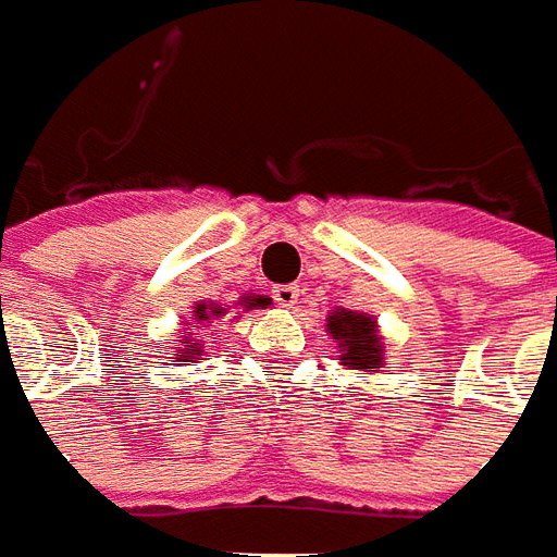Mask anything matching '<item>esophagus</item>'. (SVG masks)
<instances>
[{
  "instance_id": "1",
  "label": "esophagus",
  "mask_w": 557,
  "mask_h": 557,
  "mask_svg": "<svg viewBox=\"0 0 557 557\" xmlns=\"http://www.w3.org/2000/svg\"><path fill=\"white\" fill-rule=\"evenodd\" d=\"M273 299L282 308H294L296 299H299V287L296 284H278L273 290Z\"/></svg>"
}]
</instances>
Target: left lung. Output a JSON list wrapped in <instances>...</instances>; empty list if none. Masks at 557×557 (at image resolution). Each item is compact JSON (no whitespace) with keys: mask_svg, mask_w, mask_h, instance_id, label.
Segmentation results:
<instances>
[{"mask_svg":"<svg viewBox=\"0 0 557 557\" xmlns=\"http://www.w3.org/2000/svg\"><path fill=\"white\" fill-rule=\"evenodd\" d=\"M326 332L338 344L341 364L347 371H373L385 364L383 338H380V326L373 314L335 308L326 318Z\"/></svg>","mask_w":557,"mask_h":557,"instance_id":"8db88e82","label":"left lung"}]
</instances>
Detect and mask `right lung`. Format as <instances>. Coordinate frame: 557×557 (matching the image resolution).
<instances>
[{
	"label": "right lung",
	"mask_w": 557,
	"mask_h": 557,
	"mask_svg": "<svg viewBox=\"0 0 557 557\" xmlns=\"http://www.w3.org/2000/svg\"><path fill=\"white\" fill-rule=\"evenodd\" d=\"M239 308H243V314L251 311V308H267L273 306V299L270 296L261 294H243L239 296ZM231 308L228 306H216V302H195L193 306V323L198 326H210L213 320L225 318ZM193 323H184V326H193ZM174 362H195V359H201L205 356V344H201V335H193V332H181V341H177V347H174Z\"/></svg>",
	"instance_id": "right-lung-1"
}]
</instances>
